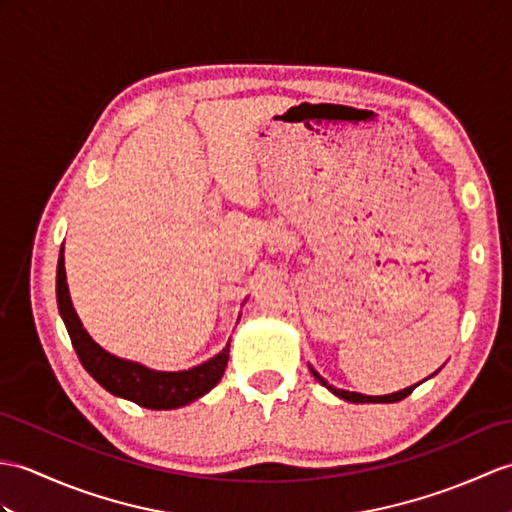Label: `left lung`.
<instances>
[{"mask_svg": "<svg viewBox=\"0 0 512 512\" xmlns=\"http://www.w3.org/2000/svg\"><path fill=\"white\" fill-rule=\"evenodd\" d=\"M312 375L318 379L320 384L323 386H327L331 392H334V395H338L340 399H344V401H351V403H395V401H401V399H406L410 392L414 390V386H410V388H406V390H399V392H392V395H384V397H368V395H360V392H349V390H340V388H334L331 384H327L323 377H320L314 368H312ZM419 386V384H417Z\"/></svg>", "mask_w": 512, "mask_h": 512, "instance_id": "obj_1", "label": "left lung"}]
</instances>
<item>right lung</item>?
<instances>
[{
  "label": "right lung",
  "mask_w": 512,
  "mask_h": 512,
  "mask_svg": "<svg viewBox=\"0 0 512 512\" xmlns=\"http://www.w3.org/2000/svg\"><path fill=\"white\" fill-rule=\"evenodd\" d=\"M56 299L58 310H61L65 327L69 331L71 344H74L78 360L87 368V373L102 388L113 392L117 397L135 401L137 406H144L150 410H170L185 406V403L202 397L205 392L216 386L220 382V377L224 375V368H227L229 344L216 355V358L181 373L150 371V368L137 362H128L106 353L91 340L87 331L82 329L80 318L76 316L74 307H71L63 248L61 255H58L56 268Z\"/></svg>",
  "instance_id": "obj_1"
}]
</instances>
